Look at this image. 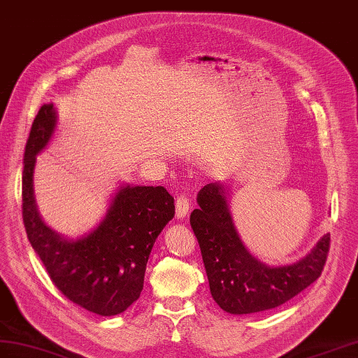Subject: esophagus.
<instances>
[{
	"mask_svg": "<svg viewBox=\"0 0 358 358\" xmlns=\"http://www.w3.org/2000/svg\"><path fill=\"white\" fill-rule=\"evenodd\" d=\"M176 215L178 219L181 217H186V215L189 213V208H190V201L186 195H180L176 201Z\"/></svg>",
	"mask_w": 358,
	"mask_h": 358,
	"instance_id": "34e87169",
	"label": "esophagus"
}]
</instances>
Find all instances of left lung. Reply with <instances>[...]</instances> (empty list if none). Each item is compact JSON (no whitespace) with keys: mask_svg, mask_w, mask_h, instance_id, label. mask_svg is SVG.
Here are the masks:
<instances>
[{"mask_svg":"<svg viewBox=\"0 0 358 358\" xmlns=\"http://www.w3.org/2000/svg\"><path fill=\"white\" fill-rule=\"evenodd\" d=\"M225 190L222 182L204 186L196 198L199 207L190 213L210 292L219 307L231 315L271 310L296 296L320 277L329 251V234L296 263L268 266L243 246Z\"/></svg>","mask_w":358,"mask_h":358,"instance_id":"1","label":"left lung"}]
</instances>
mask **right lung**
I'll use <instances>...</instances> for the list:
<instances>
[{"instance_id":"add662e5","label":"right lung","mask_w":358,"mask_h":358,"mask_svg":"<svg viewBox=\"0 0 358 358\" xmlns=\"http://www.w3.org/2000/svg\"><path fill=\"white\" fill-rule=\"evenodd\" d=\"M57 115L43 104L24 152L22 219L27 237L56 287L74 304L99 316L122 313L141 296L146 263L155 239L176 215L163 186H122L94 231L66 239L42 221L36 208L33 172L51 141Z\"/></svg>"}]
</instances>
